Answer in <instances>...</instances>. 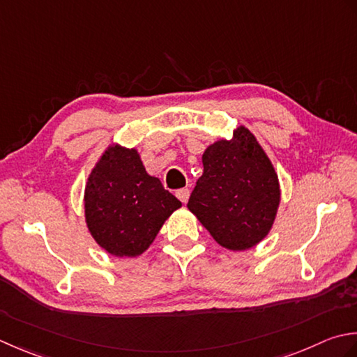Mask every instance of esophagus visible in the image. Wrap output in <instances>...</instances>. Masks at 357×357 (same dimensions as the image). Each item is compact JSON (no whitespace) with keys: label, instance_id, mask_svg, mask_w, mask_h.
<instances>
[{"label":"esophagus","instance_id":"34e87169","mask_svg":"<svg viewBox=\"0 0 357 357\" xmlns=\"http://www.w3.org/2000/svg\"><path fill=\"white\" fill-rule=\"evenodd\" d=\"M177 199L181 202V203H186L188 199H189V189L188 188H183V189H178V191L176 192Z\"/></svg>","mask_w":357,"mask_h":357}]
</instances>
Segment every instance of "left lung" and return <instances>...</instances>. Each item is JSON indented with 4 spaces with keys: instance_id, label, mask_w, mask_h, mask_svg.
<instances>
[{
    "instance_id": "8db88e82",
    "label": "left lung",
    "mask_w": 357,
    "mask_h": 357,
    "mask_svg": "<svg viewBox=\"0 0 357 357\" xmlns=\"http://www.w3.org/2000/svg\"><path fill=\"white\" fill-rule=\"evenodd\" d=\"M202 163L188 209L222 248H254L270 234L280 205V183L270 157L256 135L240 125L229 140L211 143Z\"/></svg>"
}]
</instances>
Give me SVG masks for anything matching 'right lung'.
<instances>
[{"mask_svg":"<svg viewBox=\"0 0 357 357\" xmlns=\"http://www.w3.org/2000/svg\"><path fill=\"white\" fill-rule=\"evenodd\" d=\"M181 202L148 174L135 148L109 143L87 177L83 209L87 231L114 257H138Z\"/></svg>","mask_w":357,"mask_h":357,"instance_id":"right-lung-1","label":"right lung"}]
</instances>
